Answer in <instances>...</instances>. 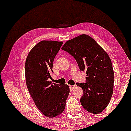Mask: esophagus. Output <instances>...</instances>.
I'll return each instance as SVG.
<instances>
[{
  "label": "esophagus",
  "mask_w": 131,
  "mask_h": 131,
  "mask_svg": "<svg viewBox=\"0 0 131 131\" xmlns=\"http://www.w3.org/2000/svg\"><path fill=\"white\" fill-rule=\"evenodd\" d=\"M76 86L75 85H69V88L70 90H73V89H74V88H75Z\"/></svg>",
  "instance_id": "34e87169"
}]
</instances>
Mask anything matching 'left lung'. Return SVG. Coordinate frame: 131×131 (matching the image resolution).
<instances>
[{"mask_svg":"<svg viewBox=\"0 0 131 131\" xmlns=\"http://www.w3.org/2000/svg\"><path fill=\"white\" fill-rule=\"evenodd\" d=\"M62 49L73 56L79 69L86 72V83H77L83 89L82 106L92 114L102 112L114 92V72L108 53L85 34L68 40Z\"/></svg>","mask_w":131,"mask_h":131,"instance_id":"left-lung-1","label":"left lung"}]
</instances>
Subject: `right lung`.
<instances>
[{
    "label": "right lung",
    "instance_id": "add662e5",
    "mask_svg": "<svg viewBox=\"0 0 131 131\" xmlns=\"http://www.w3.org/2000/svg\"><path fill=\"white\" fill-rule=\"evenodd\" d=\"M63 42L42 40L33 48L25 62V78L28 91L39 111L48 118L63 112L69 93L68 85L52 83L54 58Z\"/></svg>",
    "mask_w": 131,
    "mask_h": 131
}]
</instances>
